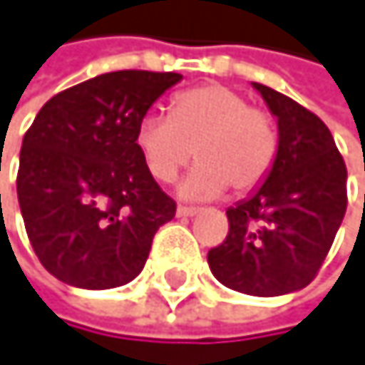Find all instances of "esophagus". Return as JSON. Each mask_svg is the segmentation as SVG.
Instances as JSON below:
<instances>
[{"mask_svg":"<svg viewBox=\"0 0 365 365\" xmlns=\"http://www.w3.org/2000/svg\"><path fill=\"white\" fill-rule=\"evenodd\" d=\"M201 210L199 207H188V205H179L177 207V216H197Z\"/></svg>","mask_w":365,"mask_h":365,"instance_id":"34e87169","label":"esophagus"}]
</instances>
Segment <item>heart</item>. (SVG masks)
<instances>
[{"label": "heart", "mask_w": 365, "mask_h": 365, "mask_svg": "<svg viewBox=\"0 0 365 365\" xmlns=\"http://www.w3.org/2000/svg\"><path fill=\"white\" fill-rule=\"evenodd\" d=\"M136 147L162 184L197 158L181 192L212 199L227 186L236 195L262 186L279 153V132L266 110L251 108L247 97L227 86L207 84L175 95L170 116H145Z\"/></svg>", "instance_id": "obj_1"}]
</instances>
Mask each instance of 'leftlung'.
I'll return each mask as SVG.
<instances>
[{
  "mask_svg": "<svg viewBox=\"0 0 365 365\" xmlns=\"http://www.w3.org/2000/svg\"><path fill=\"white\" fill-rule=\"evenodd\" d=\"M279 125V153L262 188L227 210V238L207 264L251 297L297 292L318 274L346 212V164L329 127L307 108L253 82Z\"/></svg>",
  "mask_w": 365,
  "mask_h": 365,
  "instance_id": "obj_1",
  "label": "left lung"
}]
</instances>
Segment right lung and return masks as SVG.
<instances>
[{
  "label": "right lung",
  "mask_w": 365,
  "mask_h": 365,
  "mask_svg": "<svg viewBox=\"0 0 365 365\" xmlns=\"http://www.w3.org/2000/svg\"><path fill=\"white\" fill-rule=\"evenodd\" d=\"M179 73L114 71L53 95L23 136L16 197L30 245L60 281L84 290L129 283L155 231L175 216L136 129Z\"/></svg>",
  "instance_id": "1"
}]
</instances>
